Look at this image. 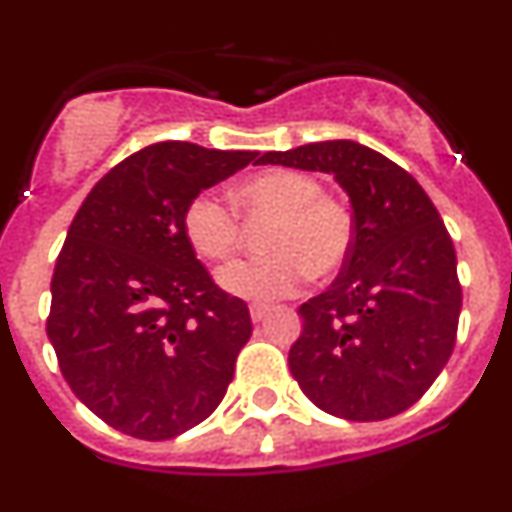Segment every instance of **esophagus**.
I'll use <instances>...</instances> for the list:
<instances>
[{"label": "esophagus", "mask_w": 512, "mask_h": 512, "mask_svg": "<svg viewBox=\"0 0 512 512\" xmlns=\"http://www.w3.org/2000/svg\"><path fill=\"white\" fill-rule=\"evenodd\" d=\"M267 312H270V307H267V304H250L252 322H262V319L267 317Z\"/></svg>", "instance_id": "1"}]
</instances>
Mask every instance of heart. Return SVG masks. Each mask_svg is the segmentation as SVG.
I'll return each mask as SVG.
<instances>
[{
	"mask_svg": "<svg viewBox=\"0 0 512 512\" xmlns=\"http://www.w3.org/2000/svg\"><path fill=\"white\" fill-rule=\"evenodd\" d=\"M247 220H270L267 255L237 260L218 272V285L250 302L289 297L312 277L334 275L354 247L352 210L322 193L307 170L270 168L242 180L232 193ZM183 235L203 260H227L240 245V218L230 205L200 193L185 205Z\"/></svg>",
	"mask_w": 512,
	"mask_h": 512,
	"instance_id": "heart-1",
	"label": "heart"
}]
</instances>
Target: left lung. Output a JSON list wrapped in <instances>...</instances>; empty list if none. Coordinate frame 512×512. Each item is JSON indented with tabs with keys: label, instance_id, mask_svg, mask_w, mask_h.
Instances as JSON below:
<instances>
[{
	"label": "left lung",
	"instance_id": "obj_1",
	"mask_svg": "<svg viewBox=\"0 0 512 512\" xmlns=\"http://www.w3.org/2000/svg\"><path fill=\"white\" fill-rule=\"evenodd\" d=\"M257 163L322 170L347 190L354 247L327 292L299 307L289 371L314 406L384 421L428 391L453 352L461 282L453 240L411 173L354 141L270 151Z\"/></svg>",
	"mask_w": 512,
	"mask_h": 512
}]
</instances>
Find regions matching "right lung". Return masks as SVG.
Masks as SVG:
<instances>
[{"instance_id": "right-lung-1", "label": "right lung", "mask_w": 512, "mask_h": 512, "mask_svg": "<svg viewBox=\"0 0 512 512\" xmlns=\"http://www.w3.org/2000/svg\"><path fill=\"white\" fill-rule=\"evenodd\" d=\"M255 158L153 143L108 170L76 213L51 277L46 334L71 391L116 431L165 441L223 401L250 312L200 265L183 213Z\"/></svg>"}]
</instances>
